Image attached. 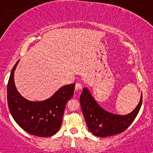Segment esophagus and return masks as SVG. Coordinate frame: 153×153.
Listing matches in <instances>:
<instances>
[{
    "label": "esophagus",
    "instance_id": "34e87169",
    "mask_svg": "<svg viewBox=\"0 0 153 153\" xmlns=\"http://www.w3.org/2000/svg\"><path fill=\"white\" fill-rule=\"evenodd\" d=\"M82 88V84H81V82H77L76 83H75V91H79V90H80V89Z\"/></svg>",
    "mask_w": 153,
    "mask_h": 153
}]
</instances>
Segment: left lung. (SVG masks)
Instances as JSON below:
<instances>
[{
	"mask_svg": "<svg viewBox=\"0 0 153 153\" xmlns=\"http://www.w3.org/2000/svg\"><path fill=\"white\" fill-rule=\"evenodd\" d=\"M143 94L140 102L132 111L126 115L115 114L103 109L94 99L88 88H84L80 102L88 129L95 136L105 137L115 135L127 129L140 111Z\"/></svg>",
	"mask_w": 153,
	"mask_h": 153,
	"instance_id": "1",
	"label": "left lung"
}]
</instances>
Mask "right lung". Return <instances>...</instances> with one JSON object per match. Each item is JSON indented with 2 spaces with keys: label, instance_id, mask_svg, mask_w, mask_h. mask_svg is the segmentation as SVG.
Wrapping results in <instances>:
<instances>
[{
  "label": "right lung",
  "instance_id": "add662e5",
  "mask_svg": "<svg viewBox=\"0 0 153 153\" xmlns=\"http://www.w3.org/2000/svg\"><path fill=\"white\" fill-rule=\"evenodd\" d=\"M19 59L12 68L7 86L10 113L16 122L29 134L47 137L57 133L61 127L66 103L74 94L75 83L61 87L50 98L31 101L17 91L14 72Z\"/></svg>",
  "mask_w": 153,
  "mask_h": 153
}]
</instances>
